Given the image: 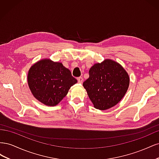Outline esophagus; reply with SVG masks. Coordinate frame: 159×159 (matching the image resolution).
I'll list each match as a JSON object with an SVG mask.
<instances>
[{
	"label": "esophagus",
	"mask_w": 159,
	"mask_h": 159,
	"mask_svg": "<svg viewBox=\"0 0 159 159\" xmlns=\"http://www.w3.org/2000/svg\"><path fill=\"white\" fill-rule=\"evenodd\" d=\"M83 81H84V80H83L82 77H79V78H78V81L79 84H82Z\"/></svg>",
	"instance_id": "obj_1"
}]
</instances>
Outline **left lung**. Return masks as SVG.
Masks as SVG:
<instances>
[{
	"instance_id": "left-lung-1",
	"label": "left lung",
	"mask_w": 159,
	"mask_h": 159,
	"mask_svg": "<svg viewBox=\"0 0 159 159\" xmlns=\"http://www.w3.org/2000/svg\"><path fill=\"white\" fill-rule=\"evenodd\" d=\"M89 74V78L83 85L95 108L110 109L125 95L129 85V76L118 62L105 59L101 63L95 64Z\"/></svg>"
}]
</instances>
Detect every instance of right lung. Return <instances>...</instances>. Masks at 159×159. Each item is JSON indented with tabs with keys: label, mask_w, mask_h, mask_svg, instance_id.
<instances>
[{
	"label": "right lung",
	"mask_w": 159,
	"mask_h": 159,
	"mask_svg": "<svg viewBox=\"0 0 159 159\" xmlns=\"http://www.w3.org/2000/svg\"><path fill=\"white\" fill-rule=\"evenodd\" d=\"M28 84L37 100L48 106H55L68 94L78 81L61 62L42 59L33 64L28 73Z\"/></svg>",
	"instance_id": "1"
}]
</instances>
